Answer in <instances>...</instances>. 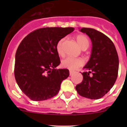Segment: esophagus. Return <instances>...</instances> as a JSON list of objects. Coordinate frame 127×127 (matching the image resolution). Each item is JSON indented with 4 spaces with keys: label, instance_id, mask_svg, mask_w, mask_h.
<instances>
[{
    "label": "esophagus",
    "instance_id": "esophagus-1",
    "mask_svg": "<svg viewBox=\"0 0 127 127\" xmlns=\"http://www.w3.org/2000/svg\"><path fill=\"white\" fill-rule=\"evenodd\" d=\"M74 71H69V74H70V75H72L73 74H74Z\"/></svg>",
    "mask_w": 127,
    "mask_h": 127
}]
</instances>
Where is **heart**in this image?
Segmentation results:
<instances>
[{
    "mask_svg": "<svg viewBox=\"0 0 127 127\" xmlns=\"http://www.w3.org/2000/svg\"><path fill=\"white\" fill-rule=\"evenodd\" d=\"M77 42L82 49L87 48L89 46V40L88 38L85 35H79L76 37ZM64 39H61L58 42L56 46V52L58 54L61 56H63L64 55V52L63 49V42ZM84 61L82 59L79 58L67 57L63 60L61 62V66L64 68H67L71 71H74L82 66Z\"/></svg>",
    "mask_w": 127,
    "mask_h": 127,
    "instance_id": "b5f03b06",
    "label": "heart"
}]
</instances>
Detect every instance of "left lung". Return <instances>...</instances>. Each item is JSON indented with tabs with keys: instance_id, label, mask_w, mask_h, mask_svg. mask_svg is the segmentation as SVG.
Segmentation results:
<instances>
[{
	"instance_id": "obj_1",
	"label": "left lung",
	"mask_w": 127,
	"mask_h": 127,
	"mask_svg": "<svg viewBox=\"0 0 127 127\" xmlns=\"http://www.w3.org/2000/svg\"><path fill=\"white\" fill-rule=\"evenodd\" d=\"M90 38L92 43L89 61L82 73L83 80L75 87L80 96L92 99L104 96L114 85L119 70V57L111 39L92 28L80 29Z\"/></svg>"
}]
</instances>
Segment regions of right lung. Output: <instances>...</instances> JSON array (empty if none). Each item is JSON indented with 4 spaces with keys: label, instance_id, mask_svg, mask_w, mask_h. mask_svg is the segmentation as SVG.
<instances>
[{
    "label": "right lung",
    "instance_id": "right-lung-1",
    "mask_svg": "<svg viewBox=\"0 0 127 127\" xmlns=\"http://www.w3.org/2000/svg\"><path fill=\"white\" fill-rule=\"evenodd\" d=\"M74 28H44L28 34L15 55V77L23 92L33 101H43L56 95L67 69H55L60 64L56 52L58 42Z\"/></svg>",
    "mask_w": 127,
    "mask_h": 127
}]
</instances>
